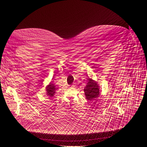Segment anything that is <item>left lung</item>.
Listing matches in <instances>:
<instances>
[{"label":"left lung","instance_id":"left-lung-1","mask_svg":"<svg viewBox=\"0 0 147 147\" xmlns=\"http://www.w3.org/2000/svg\"><path fill=\"white\" fill-rule=\"evenodd\" d=\"M88 80L89 82L84 89V92L86 98L88 100L92 101L93 99H96V98L98 97L99 95V86L97 82L94 80L92 79Z\"/></svg>","mask_w":147,"mask_h":147}]
</instances>
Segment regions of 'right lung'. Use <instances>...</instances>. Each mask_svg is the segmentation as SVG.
<instances>
[{"label": "right lung", "mask_w": 147, "mask_h": 147, "mask_svg": "<svg viewBox=\"0 0 147 147\" xmlns=\"http://www.w3.org/2000/svg\"><path fill=\"white\" fill-rule=\"evenodd\" d=\"M58 88H57L56 85H55V84L53 83V82H50L49 84V85H48L46 88V94H47L49 97L52 98L54 95L55 94V91Z\"/></svg>", "instance_id": "add662e5"}]
</instances>
